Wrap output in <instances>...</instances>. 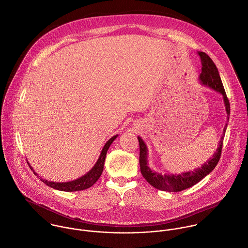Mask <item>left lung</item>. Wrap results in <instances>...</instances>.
I'll list each match as a JSON object with an SVG mask.
<instances>
[{
    "label": "left lung",
    "mask_w": 248,
    "mask_h": 248,
    "mask_svg": "<svg viewBox=\"0 0 248 248\" xmlns=\"http://www.w3.org/2000/svg\"><path fill=\"white\" fill-rule=\"evenodd\" d=\"M198 55L200 56L201 62H202V72L199 76V80L203 85L212 88L213 90L218 92L223 95V100H224V104L227 112V118H228L227 121H229L230 102L226 95L221 78L218 73V69L215 64V62H213V60L205 52H198ZM227 124H225V127L223 129V135L221 137V140L219 141V146L217 147L214 155L206 163H204L200 168H197L190 172L179 174V175H176V174L161 175L159 173L153 171L148 166L147 146L145 142L142 140V138L138 136L139 147H140L139 163H140V169L143 177L151 186H153L156 189L163 190V191L179 192L193 186L194 185L199 183L201 180H203L207 175H209L217 165L221 156L223 139H224L225 131L227 128Z\"/></svg>",
    "instance_id": "8db88e82"
}]
</instances>
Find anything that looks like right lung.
Masks as SVG:
<instances>
[{"label": "right lung", "instance_id": "obj_1", "mask_svg": "<svg viewBox=\"0 0 248 248\" xmlns=\"http://www.w3.org/2000/svg\"><path fill=\"white\" fill-rule=\"evenodd\" d=\"M118 137V135L113 136L112 138H110L106 144L104 145L101 154L99 155V158L97 159L96 163L94 164V166L83 177L74 180L72 182H67V183H54V182H48L46 180L40 179L46 186L57 189V190H61V191H79V190H83V189H87L89 187H91L92 186H93L96 181L99 179V177L102 174L103 171V166H104V161H105V157H106V154L107 151L110 147V145L113 143V141ZM30 168L32 170V168L31 167V165L29 164ZM36 176L37 174L35 172H33Z\"/></svg>", "mask_w": 248, "mask_h": 248}]
</instances>
